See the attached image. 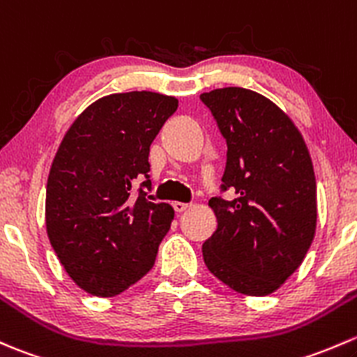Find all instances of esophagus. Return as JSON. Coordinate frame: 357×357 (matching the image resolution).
<instances>
[{
	"label": "esophagus",
	"mask_w": 357,
	"mask_h": 357,
	"mask_svg": "<svg viewBox=\"0 0 357 357\" xmlns=\"http://www.w3.org/2000/svg\"><path fill=\"white\" fill-rule=\"evenodd\" d=\"M172 207H174V210L176 212H185V210H188L191 205L190 204H183V202H174V204H172Z\"/></svg>",
	"instance_id": "esophagus-1"
}]
</instances>
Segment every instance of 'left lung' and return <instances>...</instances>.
<instances>
[{"label":"left lung","instance_id":"1","mask_svg":"<svg viewBox=\"0 0 357 357\" xmlns=\"http://www.w3.org/2000/svg\"><path fill=\"white\" fill-rule=\"evenodd\" d=\"M227 144L220 190L210 198L217 231L202 246L210 273L232 291L267 296L303 264L317 229L313 162L294 123L272 100L241 87L200 96Z\"/></svg>","mask_w":357,"mask_h":357}]
</instances>
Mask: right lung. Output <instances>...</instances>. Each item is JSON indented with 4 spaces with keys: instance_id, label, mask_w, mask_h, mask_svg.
<instances>
[{
    "instance_id": "1",
    "label": "right lung",
    "mask_w": 357,
    "mask_h": 357,
    "mask_svg": "<svg viewBox=\"0 0 357 357\" xmlns=\"http://www.w3.org/2000/svg\"><path fill=\"white\" fill-rule=\"evenodd\" d=\"M176 97L125 92L102 97L66 131L47 178L46 229L52 250L78 287L99 298L121 294L155 261L174 219L153 204L149 152ZM145 178L139 195L132 183Z\"/></svg>"
}]
</instances>
